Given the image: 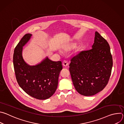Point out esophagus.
<instances>
[{
	"label": "esophagus",
	"mask_w": 124,
	"mask_h": 124,
	"mask_svg": "<svg viewBox=\"0 0 124 124\" xmlns=\"http://www.w3.org/2000/svg\"><path fill=\"white\" fill-rule=\"evenodd\" d=\"M63 65L64 66H65V67H66V66H67L68 65V62H67V61H66V60H64L63 61Z\"/></svg>",
	"instance_id": "esophagus-1"
}]
</instances>
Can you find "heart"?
Segmentation results:
<instances>
[{
	"instance_id": "1",
	"label": "heart",
	"mask_w": 124,
	"mask_h": 124,
	"mask_svg": "<svg viewBox=\"0 0 124 124\" xmlns=\"http://www.w3.org/2000/svg\"><path fill=\"white\" fill-rule=\"evenodd\" d=\"M75 46V44H72V45H70L69 46H68V48L73 47Z\"/></svg>"
}]
</instances>
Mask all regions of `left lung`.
Returning a JSON list of instances; mask_svg holds the SVG:
<instances>
[{
    "mask_svg": "<svg viewBox=\"0 0 124 124\" xmlns=\"http://www.w3.org/2000/svg\"><path fill=\"white\" fill-rule=\"evenodd\" d=\"M112 65L109 45L96 31L92 48L80 51L70 60L69 70L75 89L85 96L101 91L108 82Z\"/></svg>",
    "mask_w": 124,
    "mask_h": 124,
    "instance_id": "left-lung-1",
    "label": "left lung"
}]
</instances>
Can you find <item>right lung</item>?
<instances>
[{
	"label": "right lung",
	"mask_w": 124,
	"mask_h": 124,
	"mask_svg": "<svg viewBox=\"0 0 124 124\" xmlns=\"http://www.w3.org/2000/svg\"><path fill=\"white\" fill-rule=\"evenodd\" d=\"M31 36V34H25L15 48L13 64L16 78L28 95L38 100H46L56 90L62 62L52 61L46 57L37 65L27 64L23 58V47Z\"/></svg>",
	"instance_id": "add662e5"
}]
</instances>
